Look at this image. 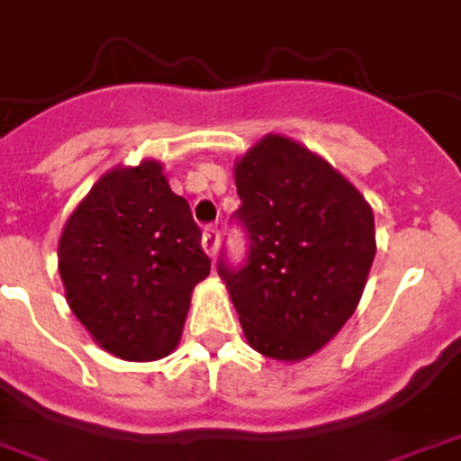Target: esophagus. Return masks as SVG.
<instances>
[{
    "label": "esophagus",
    "mask_w": 461,
    "mask_h": 461,
    "mask_svg": "<svg viewBox=\"0 0 461 461\" xmlns=\"http://www.w3.org/2000/svg\"><path fill=\"white\" fill-rule=\"evenodd\" d=\"M202 247L209 257L217 255L219 249V230L217 227H204V234H202Z\"/></svg>",
    "instance_id": "34e87169"
}]
</instances>
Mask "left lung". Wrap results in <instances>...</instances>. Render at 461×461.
<instances>
[{"label":"left lung","mask_w":461,"mask_h":461,"mask_svg":"<svg viewBox=\"0 0 461 461\" xmlns=\"http://www.w3.org/2000/svg\"><path fill=\"white\" fill-rule=\"evenodd\" d=\"M249 240L244 265L219 259V277L249 346L300 361L346 325L375 257L374 212L325 158L285 136H265L234 164Z\"/></svg>","instance_id":"left-lung-1"}]
</instances>
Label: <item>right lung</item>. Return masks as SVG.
Returning <instances> with one entry per match:
<instances>
[{
    "label": "right lung",
    "instance_id": "obj_1",
    "mask_svg": "<svg viewBox=\"0 0 461 461\" xmlns=\"http://www.w3.org/2000/svg\"><path fill=\"white\" fill-rule=\"evenodd\" d=\"M58 267L77 321L123 361L176 348L212 259L189 202L158 161L113 168L77 204L59 237Z\"/></svg>",
    "mask_w": 461,
    "mask_h": 461
}]
</instances>
